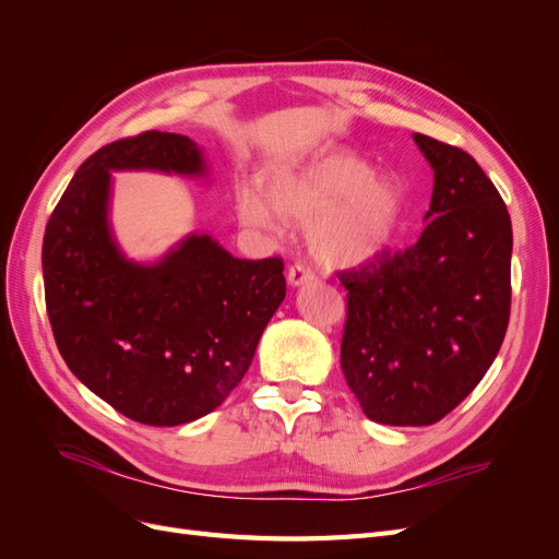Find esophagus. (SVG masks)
Segmentation results:
<instances>
[{
	"instance_id": "1",
	"label": "esophagus",
	"mask_w": 559,
	"mask_h": 559,
	"mask_svg": "<svg viewBox=\"0 0 559 559\" xmlns=\"http://www.w3.org/2000/svg\"><path fill=\"white\" fill-rule=\"evenodd\" d=\"M286 280H289V284L298 289V286H306V284L314 282V273L308 265L296 263V265L289 267V275H286Z\"/></svg>"
}]
</instances>
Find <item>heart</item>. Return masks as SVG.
Segmentation results:
<instances>
[{"label": "heart", "mask_w": 559, "mask_h": 559, "mask_svg": "<svg viewBox=\"0 0 559 559\" xmlns=\"http://www.w3.org/2000/svg\"><path fill=\"white\" fill-rule=\"evenodd\" d=\"M261 189L242 183L235 214L251 228L308 226L312 257L331 267L376 263L411 224V193L394 173H376L357 151L331 146L265 167Z\"/></svg>", "instance_id": "heart-1"}]
</instances>
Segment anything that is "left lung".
<instances>
[{
    "mask_svg": "<svg viewBox=\"0 0 559 559\" xmlns=\"http://www.w3.org/2000/svg\"><path fill=\"white\" fill-rule=\"evenodd\" d=\"M433 170L425 230L405 251L343 273V376L378 425L443 419L497 359L511 314L513 228L466 151L413 134Z\"/></svg>",
    "mask_w": 559,
    "mask_h": 559,
    "instance_id": "left-lung-1",
    "label": "left lung"
}]
</instances>
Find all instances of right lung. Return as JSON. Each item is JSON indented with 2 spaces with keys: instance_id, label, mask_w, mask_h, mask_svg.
<instances>
[{
  "instance_id": "add662e5",
  "label": "right lung",
  "mask_w": 559,
  "mask_h": 559,
  "mask_svg": "<svg viewBox=\"0 0 559 559\" xmlns=\"http://www.w3.org/2000/svg\"><path fill=\"white\" fill-rule=\"evenodd\" d=\"M207 177L202 148L148 130L83 163L48 218L41 247L46 310L58 349L93 394L151 427L205 417L251 366L286 296L282 259H235L191 233L163 259L140 263L109 222L111 173Z\"/></svg>"
}]
</instances>
